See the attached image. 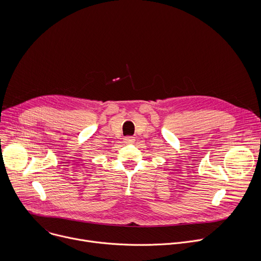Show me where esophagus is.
Here are the masks:
<instances>
[{
	"mask_svg": "<svg viewBox=\"0 0 261 261\" xmlns=\"http://www.w3.org/2000/svg\"><path fill=\"white\" fill-rule=\"evenodd\" d=\"M134 140H135V139H134L133 137H131V136L125 137V142H126V143H133Z\"/></svg>",
	"mask_w": 261,
	"mask_h": 261,
	"instance_id": "esophagus-1",
	"label": "esophagus"
}]
</instances>
